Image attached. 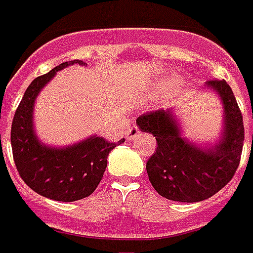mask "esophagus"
I'll return each instance as SVG.
<instances>
[{"mask_svg":"<svg viewBox=\"0 0 253 253\" xmlns=\"http://www.w3.org/2000/svg\"><path fill=\"white\" fill-rule=\"evenodd\" d=\"M139 134H140V131H139L138 127H136V126L130 127V128H128V130H127V132H126L127 140H132V139L136 138Z\"/></svg>","mask_w":253,"mask_h":253,"instance_id":"1","label":"esophagus"}]
</instances>
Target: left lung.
Returning <instances> with one entry per match:
<instances>
[{"instance_id": "left-lung-1", "label": "left lung", "mask_w": 253, "mask_h": 253, "mask_svg": "<svg viewBox=\"0 0 253 253\" xmlns=\"http://www.w3.org/2000/svg\"><path fill=\"white\" fill-rule=\"evenodd\" d=\"M223 107L219 139L200 146L185 138L173 109L140 115L136 125L156 138L158 148L147 162V173L162 197L178 202H200L228 184L239 167L244 142L243 117L235 95L224 80L208 81Z\"/></svg>"}]
</instances>
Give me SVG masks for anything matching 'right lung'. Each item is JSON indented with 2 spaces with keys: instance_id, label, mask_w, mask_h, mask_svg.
Segmentation results:
<instances>
[{
  "instance_id": "obj_1",
  "label": "right lung",
  "mask_w": 253,
  "mask_h": 253,
  "mask_svg": "<svg viewBox=\"0 0 253 253\" xmlns=\"http://www.w3.org/2000/svg\"><path fill=\"white\" fill-rule=\"evenodd\" d=\"M73 64L87 65L83 60L65 61L29 85L14 114L10 138L14 163L22 180L38 194L60 202L90 196L102 180L110 151L125 142L121 139L118 143H109L98 135L63 147L48 146L39 140L34 126L38 94L56 72Z\"/></svg>"
}]
</instances>
